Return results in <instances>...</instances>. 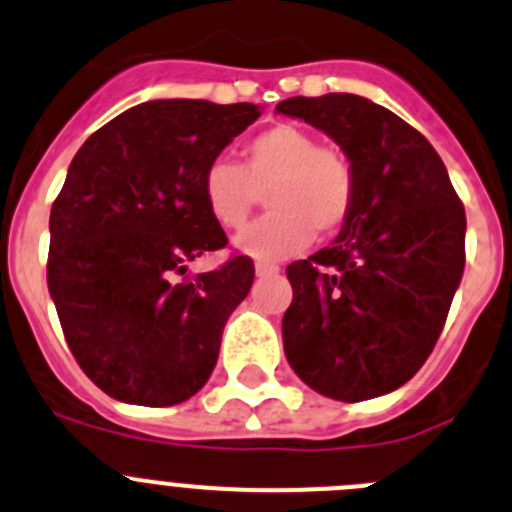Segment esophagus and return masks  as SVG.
<instances>
[{
	"label": "esophagus",
	"mask_w": 512,
	"mask_h": 512,
	"mask_svg": "<svg viewBox=\"0 0 512 512\" xmlns=\"http://www.w3.org/2000/svg\"><path fill=\"white\" fill-rule=\"evenodd\" d=\"M280 267L272 265V262H257L255 265V275L257 278H272V275H278Z\"/></svg>",
	"instance_id": "34e87169"
}]
</instances>
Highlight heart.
Listing matches in <instances>:
<instances>
[{"instance_id": "heart-1", "label": "heart", "mask_w": 512, "mask_h": 512, "mask_svg": "<svg viewBox=\"0 0 512 512\" xmlns=\"http://www.w3.org/2000/svg\"><path fill=\"white\" fill-rule=\"evenodd\" d=\"M267 191L262 219L234 237V250L275 262L298 255L313 234L341 232L356 202V176L341 148L321 146L310 131L280 123L242 148V166L214 159L202 176V194L214 222L240 229Z\"/></svg>"}]
</instances>
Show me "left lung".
Instances as JSON below:
<instances>
[{
    "mask_svg": "<svg viewBox=\"0 0 512 512\" xmlns=\"http://www.w3.org/2000/svg\"><path fill=\"white\" fill-rule=\"evenodd\" d=\"M275 111L331 136L356 176L336 240L285 270L288 364L328 399L384 396L422 369L442 333L465 270V207L432 143L384 105L328 93Z\"/></svg>",
    "mask_w": 512,
    "mask_h": 512,
    "instance_id": "8db88e82",
    "label": "left lung"
}]
</instances>
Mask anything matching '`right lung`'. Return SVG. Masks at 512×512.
Masks as SVG:
<instances>
[{"label":"right lung","mask_w":512,"mask_h":512,"mask_svg":"<svg viewBox=\"0 0 512 512\" xmlns=\"http://www.w3.org/2000/svg\"><path fill=\"white\" fill-rule=\"evenodd\" d=\"M257 118L252 103L148 100L75 154L50 212L47 288L75 361L113 399L171 407L207 384L255 265L181 275L227 245L202 176Z\"/></svg>","instance_id":"right-lung-1"}]
</instances>
